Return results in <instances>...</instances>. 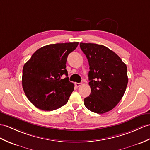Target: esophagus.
Here are the masks:
<instances>
[{"mask_svg":"<svg viewBox=\"0 0 150 150\" xmlns=\"http://www.w3.org/2000/svg\"><path fill=\"white\" fill-rule=\"evenodd\" d=\"M75 86L76 87H80L81 86V83H75Z\"/></svg>","mask_w":150,"mask_h":150,"instance_id":"1","label":"esophagus"}]
</instances>
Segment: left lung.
Wrapping results in <instances>:
<instances>
[{"label": "left lung", "instance_id": "left-lung-1", "mask_svg": "<svg viewBox=\"0 0 150 150\" xmlns=\"http://www.w3.org/2000/svg\"><path fill=\"white\" fill-rule=\"evenodd\" d=\"M89 65L91 94L84 98L87 109L97 114L109 112L122 98L128 84L127 67L118 55L103 45L80 43Z\"/></svg>", "mask_w": 150, "mask_h": 150}]
</instances>
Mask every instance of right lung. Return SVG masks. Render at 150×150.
Masks as SVG:
<instances>
[{
  "label": "right lung",
  "mask_w": 150,
  "mask_h": 150,
  "mask_svg": "<svg viewBox=\"0 0 150 150\" xmlns=\"http://www.w3.org/2000/svg\"><path fill=\"white\" fill-rule=\"evenodd\" d=\"M78 42L48 45L37 50L24 64L22 87L28 100L38 109L54 110L68 102L74 84L66 69L69 54ZM65 74L67 78L61 77Z\"/></svg>",
  "instance_id": "add662e5"
}]
</instances>
